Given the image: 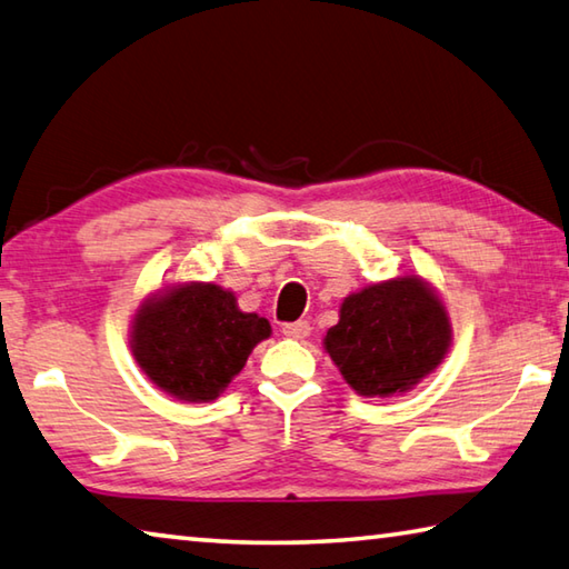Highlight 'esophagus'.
Masks as SVG:
<instances>
[{"instance_id": "1", "label": "esophagus", "mask_w": 569, "mask_h": 569, "mask_svg": "<svg viewBox=\"0 0 569 569\" xmlns=\"http://www.w3.org/2000/svg\"><path fill=\"white\" fill-rule=\"evenodd\" d=\"M309 331H312L309 321H292V325L282 327V335L289 337V339H307Z\"/></svg>"}]
</instances>
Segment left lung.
Returning <instances> with one entry per match:
<instances>
[{
	"label": "left lung",
	"instance_id": "obj_1",
	"mask_svg": "<svg viewBox=\"0 0 569 569\" xmlns=\"http://www.w3.org/2000/svg\"><path fill=\"white\" fill-rule=\"evenodd\" d=\"M451 339L441 297L418 274H406L349 295L325 349L353 391L386 399L436 371Z\"/></svg>",
	"mask_w": 569,
	"mask_h": 569
}]
</instances>
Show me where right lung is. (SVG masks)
<instances>
[{"mask_svg": "<svg viewBox=\"0 0 569 569\" xmlns=\"http://www.w3.org/2000/svg\"><path fill=\"white\" fill-rule=\"evenodd\" d=\"M270 321L238 307V297L212 282H186L148 297L131 321V351L160 391L208 403L228 389Z\"/></svg>", "mask_w": 569, "mask_h": 569, "instance_id": "add662e5", "label": "right lung"}]
</instances>
